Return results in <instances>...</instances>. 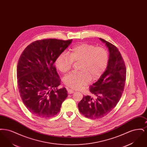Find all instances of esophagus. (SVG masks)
I'll use <instances>...</instances> for the list:
<instances>
[{"label":"esophagus","mask_w":147,"mask_h":147,"mask_svg":"<svg viewBox=\"0 0 147 147\" xmlns=\"http://www.w3.org/2000/svg\"><path fill=\"white\" fill-rule=\"evenodd\" d=\"M74 90H72V89H68V94H73V93H74Z\"/></svg>","instance_id":"obj_1"}]
</instances>
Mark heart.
Wrapping results in <instances>:
<instances>
[{"label": "heart", "instance_id": "b5f03b06", "mask_svg": "<svg viewBox=\"0 0 147 147\" xmlns=\"http://www.w3.org/2000/svg\"><path fill=\"white\" fill-rule=\"evenodd\" d=\"M109 59V53L101 47L81 43L73 47L68 54L64 52L56 58V67L63 73L70 70L73 62L80 61V70L71 73L63 79L64 83L70 88L79 89L92 79L96 80L104 74Z\"/></svg>", "mask_w": 147, "mask_h": 147}]
</instances>
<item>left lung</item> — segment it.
<instances>
[{"label": "left lung", "mask_w": 147, "mask_h": 147, "mask_svg": "<svg viewBox=\"0 0 147 147\" xmlns=\"http://www.w3.org/2000/svg\"><path fill=\"white\" fill-rule=\"evenodd\" d=\"M99 39L108 49V65L104 74L90 88L94 98L85 96L78 103L80 112L94 119L105 117L117 105L124 90L126 78L125 64L119 49L110 42Z\"/></svg>", "instance_id": "1"}]
</instances>
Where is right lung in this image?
Instances as JSON below:
<instances>
[{
	"label": "right lung",
	"instance_id": "1",
	"mask_svg": "<svg viewBox=\"0 0 147 147\" xmlns=\"http://www.w3.org/2000/svg\"><path fill=\"white\" fill-rule=\"evenodd\" d=\"M72 42L54 38L31 43L21 53L17 65V78L21 99L36 116L50 118L59 112L68 96L61 85L54 63Z\"/></svg>",
	"mask_w": 147,
	"mask_h": 147
}]
</instances>
